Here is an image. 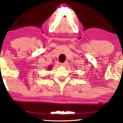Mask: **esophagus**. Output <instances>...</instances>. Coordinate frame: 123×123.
<instances>
[{
  "label": "esophagus",
  "instance_id": "obj_1",
  "mask_svg": "<svg viewBox=\"0 0 123 123\" xmlns=\"http://www.w3.org/2000/svg\"><path fill=\"white\" fill-rule=\"evenodd\" d=\"M60 65H61V66H62V67H65V66H67V62H65V63H61Z\"/></svg>",
  "mask_w": 123,
  "mask_h": 123
}]
</instances>
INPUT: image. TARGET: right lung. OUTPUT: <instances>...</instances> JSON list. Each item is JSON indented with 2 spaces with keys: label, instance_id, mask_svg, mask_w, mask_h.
<instances>
[{
  "label": "right lung",
  "instance_id": "obj_1",
  "mask_svg": "<svg viewBox=\"0 0 123 123\" xmlns=\"http://www.w3.org/2000/svg\"><path fill=\"white\" fill-rule=\"evenodd\" d=\"M52 65H50V66H49L48 67H47V69H49V70H50V69H52Z\"/></svg>",
  "mask_w": 123,
  "mask_h": 123
}]
</instances>
